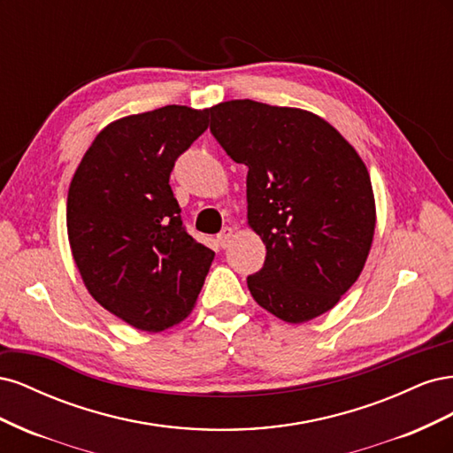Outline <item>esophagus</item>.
Returning <instances> with one entry per match:
<instances>
[{
	"label": "esophagus",
	"mask_w": 453,
	"mask_h": 453,
	"mask_svg": "<svg viewBox=\"0 0 453 453\" xmlns=\"http://www.w3.org/2000/svg\"><path fill=\"white\" fill-rule=\"evenodd\" d=\"M232 236H234V230H232L230 226H225V228L217 234V242H219V245H221V248L225 250V248H228V243H230Z\"/></svg>",
	"instance_id": "obj_1"
}]
</instances>
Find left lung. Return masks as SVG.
Wrapping results in <instances>:
<instances>
[{
    "mask_svg": "<svg viewBox=\"0 0 453 453\" xmlns=\"http://www.w3.org/2000/svg\"><path fill=\"white\" fill-rule=\"evenodd\" d=\"M211 134L248 166V225L266 245L248 278L258 306L304 323L338 304L372 245L376 203L361 157L318 115L230 100L210 109Z\"/></svg>",
    "mask_w": 453,
    "mask_h": 453,
    "instance_id": "obj_1",
    "label": "left lung"
}]
</instances>
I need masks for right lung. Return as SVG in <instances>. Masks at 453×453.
Listing matches in <instances>:
<instances>
[{
    "instance_id": "1",
    "label": "right lung",
    "mask_w": 453,
    "mask_h": 453,
    "mask_svg": "<svg viewBox=\"0 0 453 453\" xmlns=\"http://www.w3.org/2000/svg\"><path fill=\"white\" fill-rule=\"evenodd\" d=\"M210 109L166 105L107 125L67 193V238L92 298L147 333L193 311L215 253L188 234L170 187Z\"/></svg>"
}]
</instances>
